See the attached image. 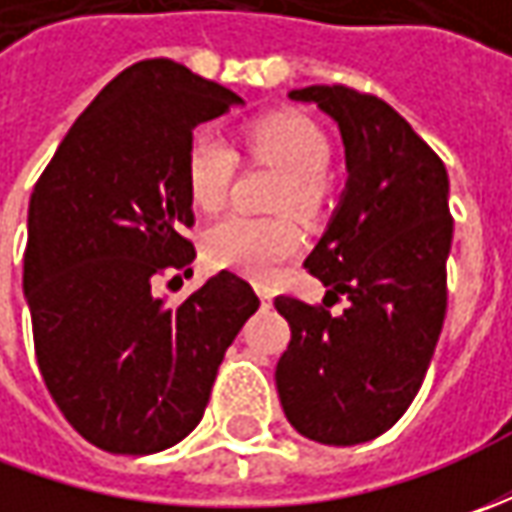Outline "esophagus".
<instances>
[{
  "instance_id": "34e87169",
  "label": "esophagus",
  "mask_w": 512,
  "mask_h": 512,
  "mask_svg": "<svg viewBox=\"0 0 512 512\" xmlns=\"http://www.w3.org/2000/svg\"><path fill=\"white\" fill-rule=\"evenodd\" d=\"M259 299H262V307H270L273 296H270V290H259Z\"/></svg>"
}]
</instances>
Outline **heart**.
<instances>
[{"mask_svg": "<svg viewBox=\"0 0 512 512\" xmlns=\"http://www.w3.org/2000/svg\"><path fill=\"white\" fill-rule=\"evenodd\" d=\"M247 150L285 173L279 205L316 213L325 196L330 145L322 128L302 113H270L245 133ZM236 173V150L216 133H202L187 150V190L193 205L219 210L227 202ZM302 247V233L285 216L230 213L205 233V256L216 267H230L259 282H270L279 267Z\"/></svg>", "mask_w": 512, "mask_h": 512, "instance_id": "1", "label": "heart"}]
</instances>
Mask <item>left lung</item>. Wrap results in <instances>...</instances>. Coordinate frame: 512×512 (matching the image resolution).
Segmentation results:
<instances>
[{"mask_svg":"<svg viewBox=\"0 0 512 512\" xmlns=\"http://www.w3.org/2000/svg\"><path fill=\"white\" fill-rule=\"evenodd\" d=\"M339 125L347 185L305 267L325 305L279 296L290 325L276 364L287 422L350 447L382 436L416 399L447 313L453 219L447 170L379 96L344 85L290 90ZM347 298L342 314L326 307Z\"/></svg>","mask_w":512,"mask_h":512,"instance_id":"8db88e82","label":"left lung"}]
</instances>
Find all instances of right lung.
<instances>
[{
    "mask_svg": "<svg viewBox=\"0 0 512 512\" xmlns=\"http://www.w3.org/2000/svg\"><path fill=\"white\" fill-rule=\"evenodd\" d=\"M233 105V90L179 62H136L73 122L33 187L22 285L36 362L73 430L108 453L182 442L259 310L230 270L179 307L153 293L156 276L193 273L187 150L196 125Z\"/></svg>",
    "mask_w": 512,
    "mask_h": 512,
    "instance_id": "right-lung-1",
    "label": "right lung"
}]
</instances>
